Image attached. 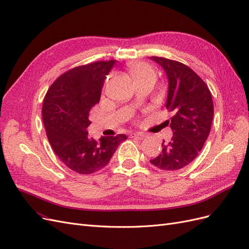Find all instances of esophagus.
<instances>
[{
  "label": "esophagus",
  "instance_id": "esophagus-1",
  "mask_svg": "<svg viewBox=\"0 0 249 249\" xmlns=\"http://www.w3.org/2000/svg\"><path fill=\"white\" fill-rule=\"evenodd\" d=\"M132 137H134V138H137V139H143V138H145V135L143 134V133H133L132 134Z\"/></svg>",
  "mask_w": 249,
  "mask_h": 249
}]
</instances>
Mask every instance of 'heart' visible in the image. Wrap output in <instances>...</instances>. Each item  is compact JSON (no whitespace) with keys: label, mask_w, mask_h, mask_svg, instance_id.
<instances>
[{"label":"heart","mask_w":249,"mask_h":249,"mask_svg":"<svg viewBox=\"0 0 249 249\" xmlns=\"http://www.w3.org/2000/svg\"><path fill=\"white\" fill-rule=\"evenodd\" d=\"M129 71L135 82H138L149 77H155V71L153 67L145 62H133L129 65Z\"/></svg>","instance_id":"1"}]
</instances>
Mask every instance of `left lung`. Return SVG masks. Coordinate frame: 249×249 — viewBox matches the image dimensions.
<instances>
[{"label": "left lung", "instance_id": "left-lung-1", "mask_svg": "<svg viewBox=\"0 0 249 249\" xmlns=\"http://www.w3.org/2000/svg\"><path fill=\"white\" fill-rule=\"evenodd\" d=\"M167 74L168 95L166 109L173 116L165 122L173 136L162 142V153L150 160L162 170H178L191 163L209 136L214 115L209 87L189 66L176 60L153 56Z\"/></svg>", "mask_w": 249, "mask_h": 249}]
</instances>
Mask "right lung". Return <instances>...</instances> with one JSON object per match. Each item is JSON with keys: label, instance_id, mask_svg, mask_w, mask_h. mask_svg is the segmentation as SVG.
<instances>
[{"label": "right lung", "instance_id": "obj_1", "mask_svg": "<svg viewBox=\"0 0 249 249\" xmlns=\"http://www.w3.org/2000/svg\"><path fill=\"white\" fill-rule=\"evenodd\" d=\"M116 60L95 61L73 67L49 88L42 105L47 136L55 154L70 169L90 175L109 163L124 134L88 137L89 111L100 102L102 87Z\"/></svg>", "mask_w": 249, "mask_h": 249}]
</instances>
